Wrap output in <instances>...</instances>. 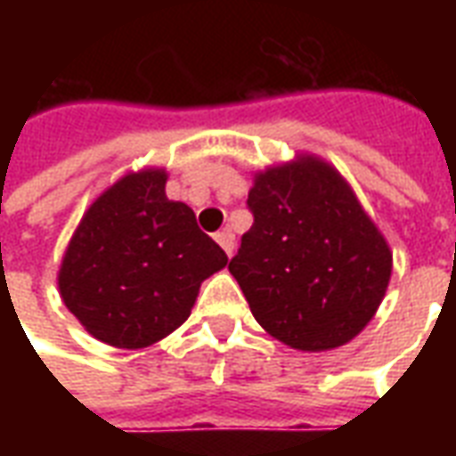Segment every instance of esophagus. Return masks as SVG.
I'll list each match as a JSON object with an SVG mask.
<instances>
[{"instance_id":"1","label":"esophagus","mask_w":456,"mask_h":456,"mask_svg":"<svg viewBox=\"0 0 456 456\" xmlns=\"http://www.w3.org/2000/svg\"><path fill=\"white\" fill-rule=\"evenodd\" d=\"M215 239H217L219 247L227 251V256H232V254H234V234H232V229H222V232H217V234H215Z\"/></svg>"}]
</instances>
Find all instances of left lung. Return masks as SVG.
Masks as SVG:
<instances>
[{"mask_svg": "<svg viewBox=\"0 0 456 456\" xmlns=\"http://www.w3.org/2000/svg\"><path fill=\"white\" fill-rule=\"evenodd\" d=\"M254 224L229 271L256 322L300 352L342 346L381 305L391 251L332 166L307 159L258 173Z\"/></svg>", "mask_w": 456, "mask_h": 456, "instance_id": "obj_1", "label": "left lung"}]
</instances>
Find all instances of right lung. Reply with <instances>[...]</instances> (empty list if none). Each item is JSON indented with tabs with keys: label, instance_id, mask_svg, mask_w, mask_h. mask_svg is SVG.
I'll return each instance as SVG.
<instances>
[{
	"label": "right lung",
	"instance_id": "add662e5",
	"mask_svg": "<svg viewBox=\"0 0 456 456\" xmlns=\"http://www.w3.org/2000/svg\"><path fill=\"white\" fill-rule=\"evenodd\" d=\"M227 254L185 202L166 198V173H131L85 212L58 286L68 310L100 342L141 349L188 320L200 283Z\"/></svg>",
	"mask_w": 456,
	"mask_h": 456
}]
</instances>
